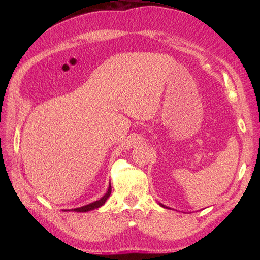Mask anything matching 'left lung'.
<instances>
[{
  "mask_svg": "<svg viewBox=\"0 0 260 260\" xmlns=\"http://www.w3.org/2000/svg\"><path fill=\"white\" fill-rule=\"evenodd\" d=\"M160 206H161V207H164V208H168V207H166V206H164V205H161V204H160Z\"/></svg>",
  "mask_w": 260,
  "mask_h": 260,
  "instance_id": "left-lung-1",
  "label": "left lung"
}]
</instances>
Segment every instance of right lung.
I'll return each mask as SVG.
<instances>
[{
	"label": "right lung",
	"mask_w": 260,
	"mask_h": 260,
	"mask_svg": "<svg viewBox=\"0 0 260 260\" xmlns=\"http://www.w3.org/2000/svg\"><path fill=\"white\" fill-rule=\"evenodd\" d=\"M111 189H112V188H111V184H110L107 193H106L101 200L95 201V202H93V203H91V204H89V205H86V206H83V207H80V208L72 209V211H75V212H88V211H90V210H94V209H96V208L103 206V205L105 204V202L107 201V199L110 197V194H111Z\"/></svg>",
	"instance_id": "obj_1"
}]
</instances>
